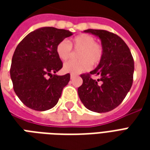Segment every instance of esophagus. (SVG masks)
Instances as JSON below:
<instances>
[{
	"label": "esophagus",
	"instance_id": "esophagus-1",
	"mask_svg": "<svg viewBox=\"0 0 150 150\" xmlns=\"http://www.w3.org/2000/svg\"><path fill=\"white\" fill-rule=\"evenodd\" d=\"M77 75H75V74H71V79H73L75 76H76Z\"/></svg>",
	"mask_w": 150,
	"mask_h": 150
}]
</instances>
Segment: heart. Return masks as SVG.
I'll return each instance as SVG.
<instances>
[{
    "label": "heart",
    "instance_id": "obj_1",
    "mask_svg": "<svg viewBox=\"0 0 150 150\" xmlns=\"http://www.w3.org/2000/svg\"><path fill=\"white\" fill-rule=\"evenodd\" d=\"M72 48L78 53L77 61H69L63 66L67 73H80L91 68V64H99L104 56V48L101 44L96 42L93 36L88 34H79L70 40V43L63 40L58 43L56 53L62 61H67L72 57Z\"/></svg>",
    "mask_w": 150,
    "mask_h": 150
}]
</instances>
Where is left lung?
I'll return each instance as SVG.
<instances>
[{"mask_svg":"<svg viewBox=\"0 0 150 150\" xmlns=\"http://www.w3.org/2000/svg\"><path fill=\"white\" fill-rule=\"evenodd\" d=\"M101 39L103 59L90 73L82 74L83 84L78 88L82 103L89 110L107 112L116 108L132 87L134 61L129 46L118 35L104 30H87ZM91 75H99L97 81Z\"/></svg>","mask_w":150,"mask_h":150,"instance_id":"8db88e82","label":"left lung"}]
</instances>
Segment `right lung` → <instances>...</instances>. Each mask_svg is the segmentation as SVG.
I'll return each mask as SVG.
<instances>
[{"label": "right lung", "mask_w": 150, "mask_h": 150, "mask_svg": "<svg viewBox=\"0 0 150 150\" xmlns=\"http://www.w3.org/2000/svg\"><path fill=\"white\" fill-rule=\"evenodd\" d=\"M71 35L66 30L42 27L30 33L18 45L12 58L10 77L15 93L25 106L46 111L58 103L71 75H54L62 67L56 46Z\"/></svg>", "instance_id": "add662e5"}]
</instances>
